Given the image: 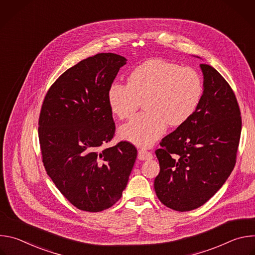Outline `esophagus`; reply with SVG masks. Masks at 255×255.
<instances>
[{
	"mask_svg": "<svg viewBox=\"0 0 255 255\" xmlns=\"http://www.w3.org/2000/svg\"><path fill=\"white\" fill-rule=\"evenodd\" d=\"M153 158L151 152L147 151L146 149H140L138 151V159L139 160H150Z\"/></svg>",
	"mask_w": 255,
	"mask_h": 255,
	"instance_id": "34e87169",
	"label": "esophagus"
}]
</instances>
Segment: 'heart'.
<instances>
[{"label": "heart", "mask_w": 255, "mask_h": 255, "mask_svg": "<svg viewBox=\"0 0 255 255\" xmlns=\"http://www.w3.org/2000/svg\"><path fill=\"white\" fill-rule=\"evenodd\" d=\"M199 72L161 58H151L136 66L128 84L113 83L108 103L119 119L130 118L143 101L146 110L123 125L122 139L149 147L166 131L167 124L179 126L195 113L203 96Z\"/></svg>", "instance_id": "heart-1"}]
</instances>
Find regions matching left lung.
<instances>
[{"label": "left lung", "instance_id": "8db88e82", "mask_svg": "<svg viewBox=\"0 0 255 255\" xmlns=\"http://www.w3.org/2000/svg\"><path fill=\"white\" fill-rule=\"evenodd\" d=\"M200 66L204 91L197 110L155 151L160 166L154 179L156 196L178 212L201 207L221 189L235 166L241 134L233 90L214 67Z\"/></svg>", "mask_w": 255, "mask_h": 255}]
</instances>
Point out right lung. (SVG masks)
<instances>
[{
  "mask_svg": "<svg viewBox=\"0 0 255 255\" xmlns=\"http://www.w3.org/2000/svg\"><path fill=\"white\" fill-rule=\"evenodd\" d=\"M127 59L98 53L71 66L48 90L39 116L45 170L70 204L101 212L121 198L137 157L127 141L105 148L115 134L108 91Z\"/></svg>",
  "mask_w": 255,
  "mask_h": 255,
  "instance_id": "1",
  "label": "right lung"
}]
</instances>
